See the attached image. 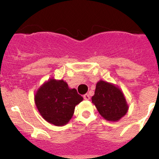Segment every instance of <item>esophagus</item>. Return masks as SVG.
<instances>
[{
  "mask_svg": "<svg viewBox=\"0 0 159 159\" xmlns=\"http://www.w3.org/2000/svg\"><path fill=\"white\" fill-rule=\"evenodd\" d=\"M84 99H85V100H89L90 99V96L88 94H85V95H84Z\"/></svg>",
  "mask_w": 159,
  "mask_h": 159,
  "instance_id": "obj_1",
  "label": "esophagus"
}]
</instances>
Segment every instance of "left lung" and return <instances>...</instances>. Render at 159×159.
Segmentation results:
<instances>
[{"instance_id": "8db88e82", "label": "left lung", "mask_w": 159, "mask_h": 159, "mask_svg": "<svg viewBox=\"0 0 159 159\" xmlns=\"http://www.w3.org/2000/svg\"><path fill=\"white\" fill-rule=\"evenodd\" d=\"M92 100L99 113L109 121H118L128 110V106L121 91L102 80L97 83Z\"/></svg>"}]
</instances>
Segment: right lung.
Returning a JSON list of instances; mask_svg holds the SVG:
<instances>
[{
  "mask_svg": "<svg viewBox=\"0 0 159 159\" xmlns=\"http://www.w3.org/2000/svg\"><path fill=\"white\" fill-rule=\"evenodd\" d=\"M82 100L83 97L75 89H70L67 83L52 79L42 85L35 95L36 107L42 117L56 126L68 123L75 105Z\"/></svg>",
  "mask_w": 159,
  "mask_h": 159,
  "instance_id": "add662e5",
  "label": "right lung"
}]
</instances>
